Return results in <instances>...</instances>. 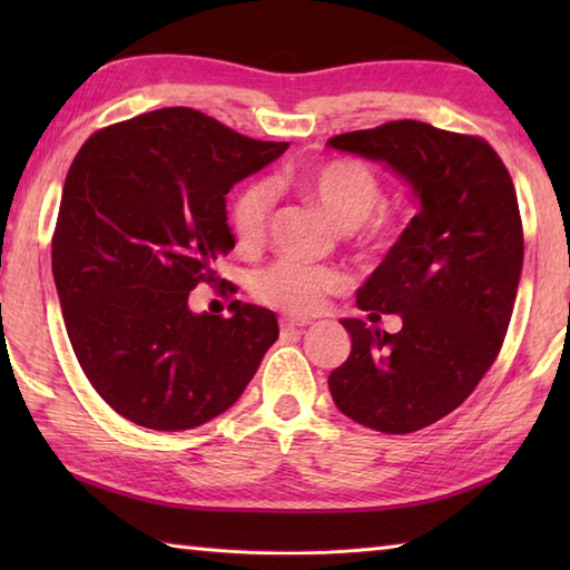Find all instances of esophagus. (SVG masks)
<instances>
[{
    "mask_svg": "<svg viewBox=\"0 0 570 570\" xmlns=\"http://www.w3.org/2000/svg\"><path fill=\"white\" fill-rule=\"evenodd\" d=\"M308 322L302 320H282V332L284 334H294V332H302Z\"/></svg>",
    "mask_w": 570,
    "mask_h": 570,
    "instance_id": "1",
    "label": "esophagus"
}]
</instances>
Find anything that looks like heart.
I'll return each mask as SVG.
<instances>
[{"mask_svg":"<svg viewBox=\"0 0 570 570\" xmlns=\"http://www.w3.org/2000/svg\"><path fill=\"white\" fill-rule=\"evenodd\" d=\"M292 180L306 196H312L342 228H360L362 244L380 250L390 244V226L370 220L382 200L380 178L360 160L334 158L296 170ZM274 206V190L266 180H248L228 204V226L240 248H256L266 236L268 214ZM346 286L336 268L298 262H274L250 276V294L258 302L288 314H312L322 306L326 294Z\"/></svg>","mask_w":570,"mask_h":570,"instance_id":"1","label":"heart"}]
</instances>
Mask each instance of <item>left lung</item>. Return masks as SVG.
I'll return each mask as SVG.
<instances>
[{
    "instance_id": "obj_1",
    "label": "left lung",
    "mask_w": 570,
    "mask_h": 570,
    "mask_svg": "<svg viewBox=\"0 0 570 570\" xmlns=\"http://www.w3.org/2000/svg\"><path fill=\"white\" fill-rule=\"evenodd\" d=\"M392 168L420 210L356 292V306L400 314L387 334L342 320L346 362L330 374L346 417L407 435L465 402L503 346L523 272V224L510 173L475 135L392 120L326 140Z\"/></svg>"
}]
</instances>
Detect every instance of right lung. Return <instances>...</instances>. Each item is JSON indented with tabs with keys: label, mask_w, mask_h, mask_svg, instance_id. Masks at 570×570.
I'll use <instances>...</instances> for the list:
<instances>
[{
	"label": "right lung",
	"mask_w": 570,
	"mask_h": 570,
	"mask_svg": "<svg viewBox=\"0 0 570 570\" xmlns=\"http://www.w3.org/2000/svg\"><path fill=\"white\" fill-rule=\"evenodd\" d=\"M288 148L190 108L115 122L67 170L52 276L67 336L95 392L140 428H198L234 404L278 340L276 314L230 302L196 314L236 246L226 193Z\"/></svg>",
	"instance_id": "obj_1"
}]
</instances>
